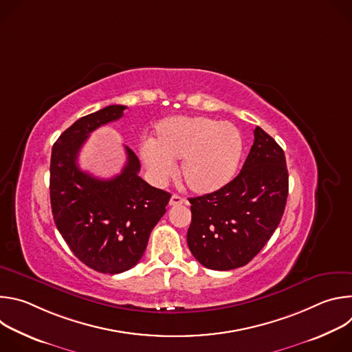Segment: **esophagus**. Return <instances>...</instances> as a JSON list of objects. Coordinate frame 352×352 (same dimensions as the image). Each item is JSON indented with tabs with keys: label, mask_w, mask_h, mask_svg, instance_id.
Wrapping results in <instances>:
<instances>
[{
	"label": "esophagus",
	"mask_w": 352,
	"mask_h": 352,
	"mask_svg": "<svg viewBox=\"0 0 352 352\" xmlns=\"http://www.w3.org/2000/svg\"><path fill=\"white\" fill-rule=\"evenodd\" d=\"M186 202V200L179 196V195H173L171 199H170V206H177V205H184Z\"/></svg>",
	"instance_id": "esophagus-1"
}]
</instances>
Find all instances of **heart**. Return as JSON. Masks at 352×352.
Here are the masks:
<instances>
[{"instance_id": "1", "label": "heart", "mask_w": 352, "mask_h": 352, "mask_svg": "<svg viewBox=\"0 0 352 352\" xmlns=\"http://www.w3.org/2000/svg\"><path fill=\"white\" fill-rule=\"evenodd\" d=\"M139 153L157 182L171 178L175 173L174 162L182 160L185 185L195 193L205 195L221 189L235 177L243 139L231 122L177 116L163 120L156 128L155 142H144Z\"/></svg>"}]
</instances>
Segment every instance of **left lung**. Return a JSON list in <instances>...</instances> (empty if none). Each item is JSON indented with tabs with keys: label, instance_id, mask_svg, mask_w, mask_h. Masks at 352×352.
Returning <instances> with one entry per match:
<instances>
[{
	"label": "left lung",
	"instance_id": "obj_1",
	"mask_svg": "<svg viewBox=\"0 0 352 352\" xmlns=\"http://www.w3.org/2000/svg\"><path fill=\"white\" fill-rule=\"evenodd\" d=\"M239 174L226 186L189 197L186 241L195 259L212 270H232L252 261L281 221L288 171L277 142L256 126Z\"/></svg>",
	"mask_w": 352,
	"mask_h": 352
}]
</instances>
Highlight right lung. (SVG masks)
<instances>
[{"label": "right lung", "instance_id": "1", "mask_svg": "<svg viewBox=\"0 0 352 352\" xmlns=\"http://www.w3.org/2000/svg\"><path fill=\"white\" fill-rule=\"evenodd\" d=\"M125 109L114 104L79 118L54 143L50 163V199L60 234L80 262L106 274L126 272L140 261L171 197L138 175L140 163L128 146L126 163L111 179L79 168L89 135L120 120Z\"/></svg>", "mask_w": 352, "mask_h": 352}]
</instances>
